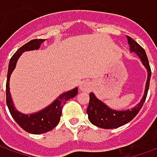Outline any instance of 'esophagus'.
<instances>
[{
    "mask_svg": "<svg viewBox=\"0 0 157 157\" xmlns=\"http://www.w3.org/2000/svg\"><path fill=\"white\" fill-rule=\"evenodd\" d=\"M80 88L82 91H84V92H89L90 89L92 88V83L88 81H85L82 82V84L80 85Z\"/></svg>",
    "mask_w": 157,
    "mask_h": 157,
    "instance_id": "esophagus-1",
    "label": "esophagus"
}]
</instances>
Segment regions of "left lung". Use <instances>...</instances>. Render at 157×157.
Instances as JSON below:
<instances>
[{
	"label": "left lung",
	"mask_w": 157,
	"mask_h": 157,
	"mask_svg": "<svg viewBox=\"0 0 157 157\" xmlns=\"http://www.w3.org/2000/svg\"><path fill=\"white\" fill-rule=\"evenodd\" d=\"M128 43L130 44V50L131 52H136L137 56L141 59L143 64L144 65L148 71V79L146 82V89L144 92V95L143 97L139 104L132 108V110L127 111H114L110 109L105 104H103L101 101H99L93 93L89 94V104L87 106V113L88 115V119L90 122L96 125L98 127L103 128V129H114L118 128L121 125H124L131 120L134 119L138 112L141 110L143 105L144 103L150 87V76H151V70H150L149 60L146 55L145 51L144 48L140 46L135 40L132 38L127 37Z\"/></svg>",
	"instance_id": "obj_1"
}]
</instances>
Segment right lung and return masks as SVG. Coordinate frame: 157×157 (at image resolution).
<instances>
[{
    "instance_id": "right-lung-1",
    "label": "right lung",
    "mask_w": 157,
    "mask_h": 157,
    "mask_svg": "<svg viewBox=\"0 0 157 157\" xmlns=\"http://www.w3.org/2000/svg\"><path fill=\"white\" fill-rule=\"evenodd\" d=\"M44 41V39H33L25 44L23 46H21L11 57L8 65V70H7V78L6 83V102L8 110L11 113L12 117L16 121V123L23 130H25V132L32 134L45 133L56 127L60 121L62 109L63 107V105L66 103V101L74 98L78 93L77 87L71 91L64 93L61 94L47 108L34 114H22L18 111H16L15 108L13 107V104L9 92V79L12 71L15 68L17 60L22 54V52L32 51V50H38L41 43Z\"/></svg>"
}]
</instances>
